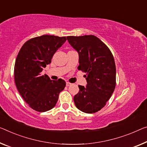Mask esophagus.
I'll return each mask as SVG.
<instances>
[{
    "instance_id": "obj_1",
    "label": "esophagus",
    "mask_w": 147,
    "mask_h": 147,
    "mask_svg": "<svg viewBox=\"0 0 147 147\" xmlns=\"http://www.w3.org/2000/svg\"><path fill=\"white\" fill-rule=\"evenodd\" d=\"M70 85H71V83H69V82H66V86L68 87V86H70Z\"/></svg>"
}]
</instances>
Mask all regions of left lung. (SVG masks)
Instances as JSON below:
<instances>
[{
	"instance_id": "8db88e82",
	"label": "left lung",
	"mask_w": 147,
	"mask_h": 147,
	"mask_svg": "<svg viewBox=\"0 0 147 147\" xmlns=\"http://www.w3.org/2000/svg\"><path fill=\"white\" fill-rule=\"evenodd\" d=\"M69 43L79 54V70L85 72L86 87L79 85L74 97L76 107L92 114L105 107L116 87V64L108 47L96 36H68Z\"/></svg>"
}]
</instances>
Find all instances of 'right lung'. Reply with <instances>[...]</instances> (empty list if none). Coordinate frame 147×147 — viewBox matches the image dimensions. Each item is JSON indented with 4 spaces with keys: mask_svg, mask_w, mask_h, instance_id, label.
Masks as SVG:
<instances>
[{
    "mask_svg": "<svg viewBox=\"0 0 147 147\" xmlns=\"http://www.w3.org/2000/svg\"><path fill=\"white\" fill-rule=\"evenodd\" d=\"M66 37L44 35L24 44L14 66V80L20 94L32 109L47 112L55 107L60 92L66 87L62 79L52 81L41 71L51 64L56 51L66 42Z\"/></svg>",
    "mask_w": 147,
    "mask_h": 147,
    "instance_id": "1",
    "label": "right lung"
}]
</instances>
